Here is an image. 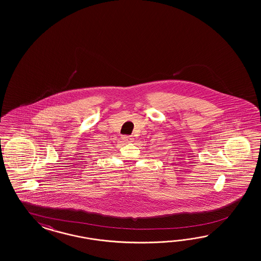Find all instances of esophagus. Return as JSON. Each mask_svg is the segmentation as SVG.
I'll return each instance as SVG.
<instances>
[{
	"instance_id": "obj_1",
	"label": "esophagus",
	"mask_w": 261,
	"mask_h": 261,
	"mask_svg": "<svg viewBox=\"0 0 261 261\" xmlns=\"http://www.w3.org/2000/svg\"><path fill=\"white\" fill-rule=\"evenodd\" d=\"M121 140L124 142H132L134 139L132 137H130V136H122Z\"/></svg>"
}]
</instances>
